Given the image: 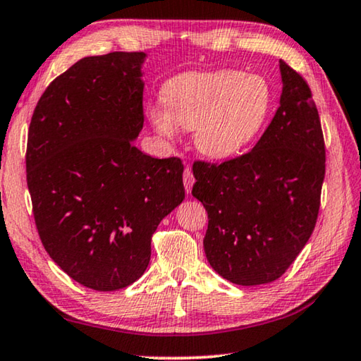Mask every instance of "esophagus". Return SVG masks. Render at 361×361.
I'll return each instance as SVG.
<instances>
[{
    "mask_svg": "<svg viewBox=\"0 0 361 361\" xmlns=\"http://www.w3.org/2000/svg\"><path fill=\"white\" fill-rule=\"evenodd\" d=\"M195 184V177H193L192 169H185L184 171V187H185V192L190 193L192 192V187Z\"/></svg>",
    "mask_w": 361,
    "mask_h": 361,
    "instance_id": "esophagus-1",
    "label": "esophagus"
}]
</instances>
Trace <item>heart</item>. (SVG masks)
<instances>
[{
	"mask_svg": "<svg viewBox=\"0 0 361 361\" xmlns=\"http://www.w3.org/2000/svg\"><path fill=\"white\" fill-rule=\"evenodd\" d=\"M163 103L147 108V118L159 137L176 138L179 126L193 129L200 153L226 159L262 132L273 106V90L258 74L197 72L171 79L163 88Z\"/></svg>",
	"mask_w": 361,
	"mask_h": 361,
	"instance_id": "b5f03b06",
	"label": "heart"
}]
</instances>
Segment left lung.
<instances>
[{
	"instance_id": "obj_1",
	"label": "left lung",
	"mask_w": 361,
	"mask_h": 361,
	"mask_svg": "<svg viewBox=\"0 0 361 361\" xmlns=\"http://www.w3.org/2000/svg\"><path fill=\"white\" fill-rule=\"evenodd\" d=\"M279 108L252 152L193 164L192 195L208 213L203 247L212 268L237 286L286 273L314 229L326 149L307 82L279 63Z\"/></svg>"
}]
</instances>
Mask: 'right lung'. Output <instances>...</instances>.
<instances>
[{
    "label": "right lung",
    "mask_w": 361,
    "mask_h": 361,
    "mask_svg": "<svg viewBox=\"0 0 361 361\" xmlns=\"http://www.w3.org/2000/svg\"><path fill=\"white\" fill-rule=\"evenodd\" d=\"M145 53L88 56L38 99L27 140V185L42 243L88 289H124L152 257V235L185 198L179 158L134 140L143 127Z\"/></svg>",
    "instance_id": "right-lung-1"
}]
</instances>
